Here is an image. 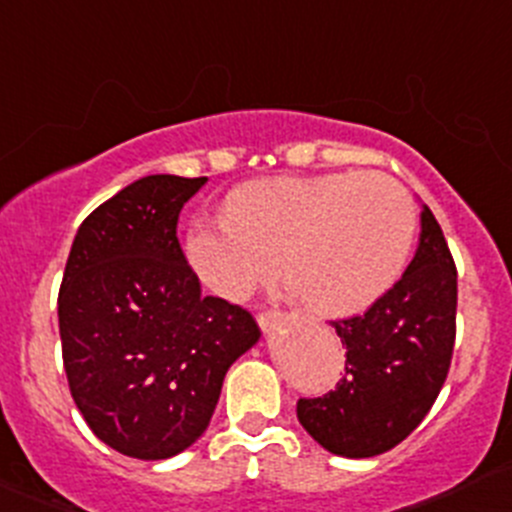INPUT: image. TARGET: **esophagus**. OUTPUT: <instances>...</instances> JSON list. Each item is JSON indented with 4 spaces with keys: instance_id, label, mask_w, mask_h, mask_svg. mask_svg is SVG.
<instances>
[{
    "instance_id": "esophagus-1",
    "label": "esophagus",
    "mask_w": 512,
    "mask_h": 512,
    "mask_svg": "<svg viewBox=\"0 0 512 512\" xmlns=\"http://www.w3.org/2000/svg\"><path fill=\"white\" fill-rule=\"evenodd\" d=\"M258 325H261V330H273L278 323H281V313L278 310H263V313H258Z\"/></svg>"
}]
</instances>
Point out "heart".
Instances as JSON below:
<instances>
[{
  "mask_svg": "<svg viewBox=\"0 0 512 512\" xmlns=\"http://www.w3.org/2000/svg\"><path fill=\"white\" fill-rule=\"evenodd\" d=\"M416 236L412 194L379 172L273 177L236 189L221 217L187 231L197 276L241 300L281 266L308 308L352 315L377 303L407 268Z\"/></svg>",
  "mask_w": 512,
  "mask_h": 512,
  "instance_id": "heart-1",
  "label": "heart"
}]
</instances>
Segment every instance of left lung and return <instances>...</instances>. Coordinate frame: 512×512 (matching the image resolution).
Here are the masks:
<instances>
[{
  "label": "left lung",
  "mask_w": 512,
  "mask_h": 512,
  "mask_svg": "<svg viewBox=\"0 0 512 512\" xmlns=\"http://www.w3.org/2000/svg\"><path fill=\"white\" fill-rule=\"evenodd\" d=\"M456 263L439 221L421 212L419 249L404 276L365 315L333 320L345 377L298 399V421L323 449L370 458L394 449L429 414L456 342Z\"/></svg>",
  "instance_id": "8db88e82"
}]
</instances>
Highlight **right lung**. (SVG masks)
<instances>
[{"label":"right lung","instance_id":"1","mask_svg":"<svg viewBox=\"0 0 512 512\" xmlns=\"http://www.w3.org/2000/svg\"><path fill=\"white\" fill-rule=\"evenodd\" d=\"M207 177L150 175L93 209L59 291L63 370L93 434L160 461L207 431L226 370L261 337L254 315L202 295L177 221Z\"/></svg>","mask_w":512,"mask_h":512}]
</instances>
